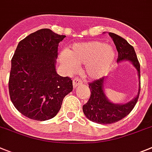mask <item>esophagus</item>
Instances as JSON below:
<instances>
[{
    "mask_svg": "<svg viewBox=\"0 0 152 152\" xmlns=\"http://www.w3.org/2000/svg\"><path fill=\"white\" fill-rule=\"evenodd\" d=\"M83 84V82L80 79L77 78V77H75V79L73 80V86H74V88L75 87H78V86H80Z\"/></svg>",
    "mask_w": 152,
    "mask_h": 152,
    "instance_id": "esophagus-1",
    "label": "esophagus"
}]
</instances>
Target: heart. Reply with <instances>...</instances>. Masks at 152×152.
I'll use <instances>...</instances> for the list:
<instances>
[{"label":"heart","instance_id":"obj_1","mask_svg":"<svg viewBox=\"0 0 152 152\" xmlns=\"http://www.w3.org/2000/svg\"><path fill=\"white\" fill-rule=\"evenodd\" d=\"M116 53L114 48L101 41L77 43L59 56V62L69 72H74L77 65H84L86 76L90 79L103 77L113 66Z\"/></svg>","mask_w":152,"mask_h":152}]
</instances>
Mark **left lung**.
Returning <instances> with one entry per match:
<instances>
[{"mask_svg":"<svg viewBox=\"0 0 152 152\" xmlns=\"http://www.w3.org/2000/svg\"><path fill=\"white\" fill-rule=\"evenodd\" d=\"M108 34L113 40L118 50L117 62L129 60L137 70L140 78V88L136 96L131 101L125 104H115L107 99L104 93L105 77L89 83L91 94L88 102L83 105V111L89 120L102 124H114L127 116L136 105L140 93V65L134 48L121 36L111 32Z\"/></svg>","mask_w":152,"mask_h":152,"instance_id":"8db88e82","label":"left lung"}]
</instances>
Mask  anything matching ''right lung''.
I'll use <instances>...</instances> for the list:
<instances>
[{
	"label": "right lung",
	"instance_id": "obj_1",
	"mask_svg": "<svg viewBox=\"0 0 152 152\" xmlns=\"http://www.w3.org/2000/svg\"><path fill=\"white\" fill-rule=\"evenodd\" d=\"M65 37L40 29L19 41L11 59L10 97L15 108L30 119L54 118L64 97L73 90L72 79L58 75L55 67L58 46Z\"/></svg>",
	"mask_w": 152,
	"mask_h": 152
}]
</instances>
